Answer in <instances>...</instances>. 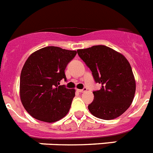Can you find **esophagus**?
Listing matches in <instances>:
<instances>
[{"label": "esophagus", "mask_w": 153, "mask_h": 153, "mask_svg": "<svg viewBox=\"0 0 153 153\" xmlns=\"http://www.w3.org/2000/svg\"><path fill=\"white\" fill-rule=\"evenodd\" d=\"M87 91V88H82V89H78V91L79 92H84V91Z\"/></svg>", "instance_id": "34e87169"}]
</instances>
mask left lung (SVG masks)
Wrapping results in <instances>:
<instances>
[{
  "label": "left lung",
  "mask_w": 153,
  "mask_h": 153,
  "mask_svg": "<svg viewBox=\"0 0 153 153\" xmlns=\"http://www.w3.org/2000/svg\"><path fill=\"white\" fill-rule=\"evenodd\" d=\"M89 68L100 90L93 91L94 100L88 108L94 116L114 119L131 105L135 92V81L128 60L120 53L105 45H95L77 51Z\"/></svg>",
  "instance_id": "obj_1"
}]
</instances>
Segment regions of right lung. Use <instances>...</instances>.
<instances>
[{
  "mask_svg": "<svg viewBox=\"0 0 153 153\" xmlns=\"http://www.w3.org/2000/svg\"><path fill=\"white\" fill-rule=\"evenodd\" d=\"M75 51L49 46L31 54L20 78V96L26 111L38 120L53 123L65 116L75 97V90L59 85L65 79L68 64Z\"/></svg>",
  "mask_w": 153,
  "mask_h": 153,
  "instance_id": "add662e5",
  "label": "right lung"
}]
</instances>
